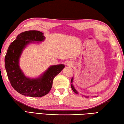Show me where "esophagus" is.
I'll return each mask as SVG.
<instances>
[{"label":"esophagus","instance_id":"esophagus-1","mask_svg":"<svg viewBox=\"0 0 124 124\" xmlns=\"http://www.w3.org/2000/svg\"><path fill=\"white\" fill-rule=\"evenodd\" d=\"M67 64L70 65V66H71V65H72V63H71V62H68L67 63Z\"/></svg>","mask_w":124,"mask_h":124}]
</instances>
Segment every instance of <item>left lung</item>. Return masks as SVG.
I'll list each match as a JSON object with an SVG mask.
<instances>
[{
  "label": "left lung",
  "mask_w": 124,
  "mask_h": 124,
  "mask_svg": "<svg viewBox=\"0 0 124 124\" xmlns=\"http://www.w3.org/2000/svg\"><path fill=\"white\" fill-rule=\"evenodd\" d=\"M73 80H74V77H72L71 80V88H72V90H73V91L74 92V93H75L78 94V91H77L76 90V89L75 88V87H74V85L72 84V82H73ZM83 96H85V97H89V96H84V95H83Z\"/></svg>",
  "instance_id": "8db88e82"
}]
</instances>
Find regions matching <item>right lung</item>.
Wrapping results in <instances>:
<instances>
[{"instance_id": "add662e5", "label": "right lung", "mask_w": 124, "mask_h": 124, "mask_svg": "<svg viewBox=\"0 0 124 124\" xmlns=\"http://www.w3.org/2000/svg\"><path fill=\"white\" fill-rule=\"evenodd\" d=\"M45 40L43 33L38 31L21 33L9 46L5 58V66L11 85L24 96L40 97L45 96L52 87L54 77L65 67L64 64L51 65L36 78L26 76L19 66L23 50L29 44L39 43Z\"/></svg>"}]
</instances>
